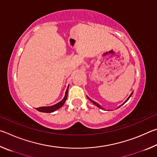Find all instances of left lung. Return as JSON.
<instances>
[{"label": "left lung", "instance_id": "8db88e82", "mask_svg": "<svg viewBox=\"0 0 157 157\" xmlns=\"http://www.w3.org/2000/svg\"><path fill=\"white\" fill-rule=\"evenodd\" d=\"M132 94H133V92H132V94H130V95H129V97H128V98H127V100H125V102H124V103H123V105H124V103H125V102H127V100H129V98H130V97H131V96H132ZM89 100H90V101H91V102H93V103H94V105H96V106H97V107H99V108H100V109H103V108H102V107H101V106H100V105H98V103H97V102H94V100H91V99H90V98H89ZM120 107H121V106H120Z\"/></svg>", "mask_w": 157, "mask_h": 157}]
</instances>
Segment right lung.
I'll use <instances>...</instances> for the list:
<instances>
[{
  "label": "right lung",
  "mask_w": 157,
  "mask_h": 157,
  "mask_svg": "<svg viewBox=\"0 0 157 157\" xmlns=\"http://www.w3.org/2000/svg\"><path fill=\"white\" fill-rule=\"evenodd\" d=\"M68 90V86L66 91L65 96H64V98H63V99L62 101H60L59 102H58L57 104L52 105V106H50V107H41L36 108V109L37 111H40V112H45V113H52V112H53V111L57 110L58 109H59L60 107H62L63 104L65 103L66 99H67Z\"/></svg>",
  "instance_id": "obj_1"
}]
</instances>
